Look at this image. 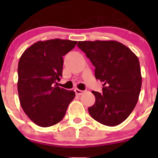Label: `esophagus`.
I'll use <instances>...</instances> for the list:
<instances>
[{
    "label": "esophagus",
    "mask_w": 158,
    "mask_h": 158,
    "mask_svg": "<svg viewBox=\"0 0 158 158\" xmlns=\"http://www.w3.org/2000/svg\"><path fill=\"white\" fill-rule=\"evenodd\" d=\"M74 91H75V92H76V95H82V94H83V92H84L82 90H80V89H79L77 88L75 89Z\"/></svg>",
    "instance_id": "34e87169"
}]
</instances>
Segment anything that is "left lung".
Masks as SVG:
<instances>
[{"mask_svg": "<svg viewBox=\"0 0 158 158\" xmlns=\"http://www.w3.org/2000/svg\"><path fill=\"white\" fill-rule=\"evenodd\" d=\"M95 66V76L103 82L102 93L92 91L95 102L89 108L92 118L107 126H116L130 115L141 88L138 58L128 47L114 40L79 41Z\"/></svg>", "mask_w": 158, "mask_h": 158, "instance_id": "8db88e82", "label": "left lung"}]
</instances>
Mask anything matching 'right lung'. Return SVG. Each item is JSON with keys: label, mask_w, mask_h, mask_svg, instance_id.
Wrapping results in <instances>:
<instances>
[{"label": "right lung", "mask_w": 158, "mask_h": 158, "mask_svg": "<svg viewBox=\"0 0 158 158\" xmlns=\"http://www.w3.org/2000/svg\"><path fill=\"white\" fill-rule=\"evenodd\" d=\"M76 41H38L23 52L18 63L19 99L23 111L36 125L49 127L65 116L75 92L57 86L63 76V56Z\"/></svg>", "instance_id": "add662e5"}]
</instances>
